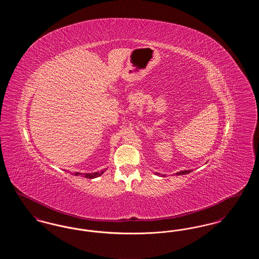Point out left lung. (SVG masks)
Here are the masks:
<instances>
[{
  "mask_svg": "<svg viewBox=\"0 0 259 259\" xmlns=\"http://www.w3.org/2000/svg\"><path fill=\"white\" fill-rule=\"evenodd\" d=\"M190 172H192V170H185V171H181V172H176V174L178 176H180V175H186V174H189ZM156 174L159 175V172H156Z\"/></svg>",
  "mask_w": 259,
  "mask_h": 259,
  "instance_id": "left-lung-1",
  "label": "left lung"
}]
</instances>
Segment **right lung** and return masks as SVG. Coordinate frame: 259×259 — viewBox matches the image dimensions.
I'll use <instances>...</instances> for the list:
<instances>
[{"mask_svg": "<svg viewBox=\"0 0 259 259\" xmlns=\"http://www.w3.org/2000/svg\"><path fill=\"white\" fill-rule=\"evenodd\" d=\"M108 170V168H106V169H104V170H102V171H100V172H73V175L74 176H81V177H83V178H87V179H95V178H98L100 176H102L104 172H106Z\"/></svg>", "mask_w": 259, "mask_h": 259, "instance_id": "obj_1", "label": "right lung"}]
</instances>
